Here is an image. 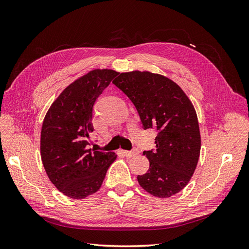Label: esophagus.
<instances>
[{"mask_svg": "<svg viewBox=\"0 0 249 249\" xmlns=\"http://www.w3.org/2000/svg\"><path fill=\"white\" fill-rule=\"evenodd\" d=\"M123 153H124V155L125 157H129L130 158V157H133L135 155H137L139 153V150L137 148H134L132 150H123Z\"/></svg>", "mask_w": 249, "mask_h": 249, "instance_id": "1", "label": "esophagus"}]
</instances>
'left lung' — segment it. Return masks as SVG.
Here are the masks:
<instances>
[{"label":"left lung","instance_id":"1","mask_svg":"<svg viewBox=\"0 0 249 249\" xmlns=\"http://www.w3.org/2000/svg\"><path fill=\"white\" fill-rule=\"evenodd\" d=\"M114 85L134 104L144 130L157 133L156 148L144 150L149 161L140 186L158 197H170L189 183L200 153L196 112L178 85L148 71L123 72Z\"/></svg>","mask_w":249,"mask_h":249}]
</instances>
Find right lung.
Wrapping results in <instances>:
<instances>
[{
	"mask_svg": "<svg viewBox=\"0 0 249 249\" xmlns=\"http://www.w3.org/2000/svg\"><path fill=\"white\" fill-rule=\"evenodd\" d=\"M118 72L95 70L66 87L43 120L41 160L59 191L84 198L100 189L114 153L90 148L94 104Z\"/></svg>",
	"mask_w": 249,
	"mask_h": 249,
	"instance_id": "add662e5",
	"label": "right lung"
}]
</instances>
